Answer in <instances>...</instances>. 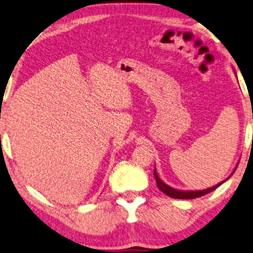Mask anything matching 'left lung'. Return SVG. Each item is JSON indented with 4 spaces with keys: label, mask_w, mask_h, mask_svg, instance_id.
<instances>
[{
    "label": "left lung",
    "mask_w": 253,
    "mask_h": 253,
    "mask_svg": "<svg viewBox=\"0 0 253 253\" xmlns=\"http://www.w3.org/2000/svg\"><path fill=\"white\" fill-rule=\"evenodd\" d=\"M154 174H155V178H156V182H157V186L158 189L161 190L162 192L165 193V195H168L169 197L171 198H177V199H192V198H197V197H202V196L207 195V193L213 191V190H216L218 186L220 185L222 183H218L217 185L212 186V188H209V189H205V190H201V191H180V190H176V189H172L170 188L169 185H167V184H164L162 182L160 177H158L157 172H156V170L154 171Z\"/></svg>",
    "instance_id": "obj_1"
}]
</instances>
